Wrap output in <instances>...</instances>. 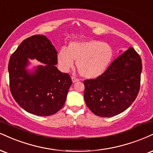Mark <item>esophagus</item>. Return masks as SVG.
Returning <instances> with one entry per match:
<instances>
[{
  "label": "esophagus",
  "instance_id": "obj_1",
  "mask_svg": "<svg viewBox=\"0 0 153 153\" xmlns=\"http://www.w3.org/2000/svg\"><path fill=\"white\" fill-rule=\"evenodd\" d=\"M71 79H72V81H73V82H75L79 81V79L75 78V77H72Z\"/></svg>",
  "mask_w": 153,
  "mask_h": 153
}]
</instances>
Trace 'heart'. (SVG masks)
Here are the masks:
<instances>
[{
  "label": "heart",
  "instance_id": "heart-1",
  "mask_svg": "<svg viewBox=\"0 0 153 153\" xmlns=\"http://www.w3.org/2000/svg\"><path fill=\"white\" fill-rule=\"evenodd\" d=\"M113 57V50L109 44L99 40L72 42L68 48H62L58 51L57 60L63 72L69 71L74 66V60L80 75L93 79L101 75Z\"/></svg>",
  "mask_w": 153,
  "mask_h": 153
}]
</instances>
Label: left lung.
<instances>
[{"mask_svg":"<svg viewBox=\"0 0 153 153\" xmlns=\"http://www.w3.org/2000/svg\"><path fill=\"white\" fill-rule=\"evenodd\" d=\"M142 60L130 47L97 78L84 80V99L95 115L112 117L131 105L140 87Z\"/></svg>","mask_w":153,"mask_h":153,"instance_id":"obj_1","label":"left lung"}]
</instances>
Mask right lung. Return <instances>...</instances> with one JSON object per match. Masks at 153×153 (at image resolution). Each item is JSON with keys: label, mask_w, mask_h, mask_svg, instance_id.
Instances as JSON below:
<instances>
[{"label": "right lung", "mask_w": 153, "mask_h": 153, "mask_svg": "<svg viewBox=\"0 0 153 153\" xmlns=\"http://www.w3.org/2000/svg\"><path fill=\"white\" fill-rule=\"evenodd\" d=\"M42 63L33 73L25 68L28 58ZM57 51L45 36L35 35L24 40L8 62L11 94L25 111L39 116H49L63 107L72 85L71 76L56 67Z\"/></svg>", "instance_id": "right-lung-1"}]
</instances>
